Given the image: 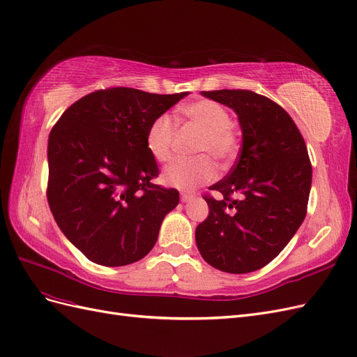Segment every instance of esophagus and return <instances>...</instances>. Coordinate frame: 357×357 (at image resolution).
<instances>
[{
	"label": "esophagus",
	"mask_w": 357,
	"mask_h": 357,
	"mask_svg": "<svg viewBox=\"0 0 357 357\" xmlns=\"http://www.w3.org/2000/svg\"><path fill=\"white\" fill-rule=\"evenodd\" d=\"M192 197H195V196H192L191 195V192H181V200L182 202H190V200H192Z\"/></svg>",
	"instance_id": "esophagus-1"
}]
</instances>
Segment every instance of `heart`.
<instances>
[{
  "label": "heart",
  "instance_id": "heart-1",
  "mask_svg": "<svg viewBox=\"0 0 357 357\" xmlns=\"http://www.w3.org/2000/svg\"><path fill=\"white\" fill-rule=\"evenodd\" d=\"M181 115L188 124L200 131L196 144V152L202 154L196 158H178L162 172L166 184L179 190H195L208 184L217 176V167L211 157L221 166H229L239 152V136L233 128L229 110L213 100H197L181 107ZM176 127L173 119L162 114L151 122L145 144L149 154L160 162H166L172 157Z\"/></svg>",
  "mask_w": 357,
  "mask_h": 357
}]
</instances>
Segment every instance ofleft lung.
<instances>
[{
    "instance_id": "obj_1",
    "label": "left lung",
    "mask_w": 357,
    "mask_h": 357,
    "mask_svg": "<svg viewBox=\"0 0 357 357\" xmlns=\"http://www.w3.org/2000/svg\"><path fill=\"white\" fill-rule=\"evenodd\" d=\"M202 94L236 112L242 146L227 176L209 187L220 199L203 196L209 215L196 229V243L211 266L248 273L277 257L307 215L308 149L291 116L271 98L248 89Z\"/></svg>"
}]
</instances>
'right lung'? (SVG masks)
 I'll list each match as a JSON object with an SVG mask.
<instances>
[{"label":"right lung","mask_w":357,"mask_h":357,"mask_svg":"<svg viewBox=\"0 0 357 357\" xmlns=\"http://www.w3.org/2000/svg\"><path fill=\"white\" fill-rule=\"evenodd\" d=\"M187 94L98 89L71 105L50 130L49 208L91 261L126 266L155 245L179 192L152 182L158 166L145 137L151 122Z\"/></svg>","instance_id":"add662e5"}]
</instances>
